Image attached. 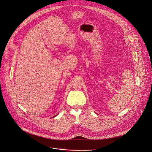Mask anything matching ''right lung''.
Returning a JSON list of instances; mask_svg holds the SVG:
<instances>
[{
    "label": "right lung",
    "mask_w": 152,
    "mask_h": 152,
    "mask_svg": "<svg viewBox=\"0 0 152 152\" xmlns=\"http://www.w3.org/2000/svg\"><path fill=\"white\" fill-rule=\"evenodd\" d=\"M58 115V114H57V115H56V116H54V117H53V118H54V117H56V116H57V115Z\"/></svg>",
    "instance_id": "obj_1"
}]
</instances>
